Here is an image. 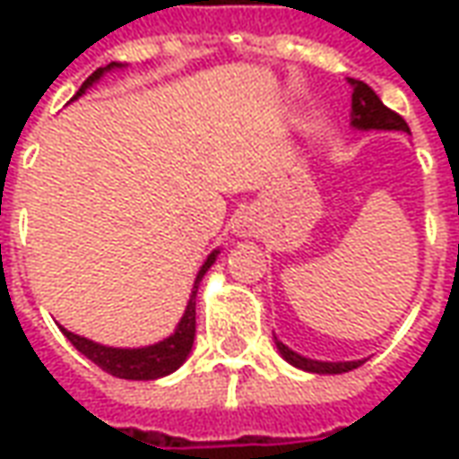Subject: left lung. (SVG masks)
Returning <instances> with one entry per match:
<instances>
[{
    "mask_svg": "<svg viewBox=\"0 0 459 459\" xmlns=\"http://www.w3.org/2000/svg\"><path fill=\"white\" fill-rule=\"evenodd\" d=\"M354 85V95H351V125L359 130H408V125L398 113L381 103V98L364 83V81H349ZM280 354L285 361L298 366L302 371H312V374H344L351 368H359L364 361H315V359H305V356L295 354L292 349L275 339Z\"/></svg>",
    "mask_w": 459,
    "mask_h": 459,
    "instance_id": "left-lung-1",
    "label": "left lung"
}]
</instances>
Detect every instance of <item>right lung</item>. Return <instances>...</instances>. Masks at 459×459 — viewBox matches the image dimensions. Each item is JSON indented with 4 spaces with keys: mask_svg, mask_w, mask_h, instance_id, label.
<instances>
[{
    "mask_svg": "<svg viewBox=\"0 0 459 459\" xmlns=\"http://www.w3.org/2000/svg\"><path fill=\"white\" fill-rule=\"evenodd\" d=\"M117 65L120 64H110L105 65V68H98L93 75H88L85 83L81 85V91L75 93V98L83 95L85 88H91L105 71L117 68ZM216 255H219V250H213L209 258H206V263L201 265L199 275H196V282H194V290H191L189 305H186V312H184V317H181L177 332H174L169 339L160 342V344L144 346V349H113V346L95 344L91 339L78 337V334H74V332H68V329L64 327H61V332H64L65 339H68L81 354L88 356L93 364L100 366L108 374L117 376V378L152 381V378H161V376L171 374V371H177V368L186 361V356H189L191 351L194 334H196V290H199V282L201 278L206 275V270L213 265Z\"/></svg>",
    "mask_w": 459,
    "mask_h": 459,
    "instance_id": "right-lung-1",
    "label": "right lung"
}]
</instances>
